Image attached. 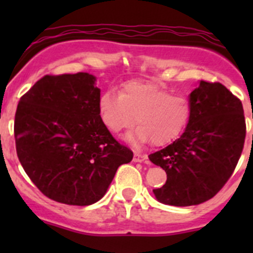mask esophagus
Listing matches in <instances>:
<instances>
[{
	"label": "esophagus",
	"mask_w": 253,
	"mask_h": 253,
	"mask_svg": "<svg viewBox=\"0 0 253 253\" xmlns=\"http://www.w3.org/2000/svg\"><path fill=\"white\" fill-rule=\"evenodd\" d=\"M147 159H148V157L145 154H142V153H139V152H134L133 162L141 163V162H144V160H147Z\"/></svg>",
	"instance_id": "esophagus-1"
}]
</instances>
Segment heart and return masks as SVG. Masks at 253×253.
<instances>
[{
    "instance_id": "heart-1",
    "label": "heart",
    "mask_w": 253,
    "mask_h": 253,
    "mask_svg": "<svg viewBox=\"0 0 253 253\" xmlns=\"http://www.w3.org/2000/svg\"><path fill=\"white\" fill-rule=\"evenodd\" d=\"M99 111L112 133L139 125L131 141L163 145L174 141L183 131L191 115L187 96L171 94L150 82L131 81L121 91L105 90L99 98Z\"/></svg>"
}]
</instances>
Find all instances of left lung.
Returning a JSON list of instances; mask_svg holds the SVG:
<instances>
[{"instance_id": "1", "label": "left lung", "mask_w": 253, "mask_h": 253, "mask_svg": "<svg viewBox=\"0 0 253 253\" xmlns=\"http://www.w3.org/2000/svg\"><path fill=\"white\" fill-rule=\"evenodd\" d=\"M191 115L180 138L149 155L167 172L153 190L164 205L196 206L228 182L244 149L246 122L241 100L219 82L201 81L190 94Z\"/></svg>"}]
</instances>
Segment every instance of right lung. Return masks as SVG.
<instances>
[{"instance_id":"add662e5","label":"right lung","mask_w":253,"mask_h":253,"mask_svg":"<svg viewBox=\"0 0 253 253\" xmlns=\"http://www.w3.org/2000/svg\"><path fill=\"white\" fill-rule=\"evenodd\" d=\"M99 98L95 77L78 72L44 76L18 103V159L50 200L71 206L98 202L120 165L133 158L101 120Z\"/></svg>"}]
</instances>
